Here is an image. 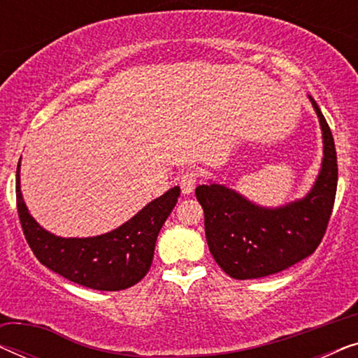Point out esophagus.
<instances>
[{
  "mask_svg": "<svg viewBox=\"0 0 358 358\" xmlns=\"http://www.w3.org/2000/svg\"><path fill=\"white\" fill-rule=\"evenodd\" d=\"M199 182V173H195V171H187V173H184L180 176V190H182V194H192L195 185Z\"/></svg>",
  "mask_w": 358,
  "mask_h": 358,
  "instance_id": "esophagus-1",
  "label": "esophagus"
}]
</instances>
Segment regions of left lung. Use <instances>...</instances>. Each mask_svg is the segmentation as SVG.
<instances>
[{"label":"left lung","mask_w":358,"mask_h":358,"mask_svg":"<svg viewBox=\"0 0 358 358\" xmlns=\"http://www.w3.org/2000/svg\"><path fill=\"white\" fill-rule=\"evenodd\" d=\"M310 97L322 131V163L310 192L282 207H261L227 185L195 189L205 213V236L220 267L236 280L282 272L311 256L329 223L337 189V156L331 129Z\"/></svg>","instance_id":"obj_1"}]
</instances>
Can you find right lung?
I'll return each mask as SVG.
<instances>
[{"label": "right lung", "instance_id": "right-lung-1", "mask_svg": "<svg viewBox=\"0 0 358 358\" xmlns=\"http://www.w3.org/2000/svg\"><path fill=\"white\" fill-rule=\"evenodd\" d=\"M16 171V202L21 227L38 262L78 285L101 292L125 290L150 271L155 244L174 205L180 189H169L161 197L140 210L129 222L109 233L91 238H62L43 229L24 203Z\"/></svg>", "mask_w": 358, "mask_h": 358}]
</instances>
